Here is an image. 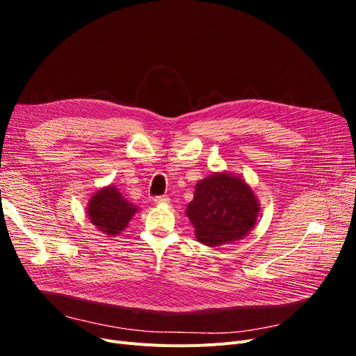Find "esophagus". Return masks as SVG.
Segmentation results:
<instances>
[{"mask_svg": "<svg viewBox=\"0 0 356 356\" xmlns=\"http://www.w3.org/2000/svg\"><path fill=\"white\" fill-rule=\"evenodd\" d=\"M154 203L156 204H166V203H169V197L168 196H157V197H154Z\"/></svg>", "mask_w": 356, "mask_h": 356, "instance_id": "1", "label": "esophagus"}]
</instances>
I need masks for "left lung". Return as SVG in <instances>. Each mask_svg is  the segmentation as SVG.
I'll return each instance as SVG.
<instances>
[{"label":"left lung","mask_w":356,"mask_h":356,"mask_svg":"<svg viewBox=\"0 0 356 356\" xmlns=\"http://www.w3.org/2000/svg\"><path fill=\"white\" fill-rule=\"evenodd\" d=\"M186 215L196 239L211 248L243 239L255 227L260 202L248 182L229 172L200 179Z\"/></svg>","instance_id":"obj_1"}]
</instances>
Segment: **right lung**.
<instances>
[{"label": "right lung", "instance_id": "add662e5", "mask_svg": "<svg viewBox=\"0 0 356 356\" xmlns=\"http://www.w3.org/2000/svg\"><path fill=\"white\" fill-rule=\"evenodd\" d=\"M138 211L136 204L126 200L113 184L96 190L86 208L89 221L108 238L120 234Z\"/></svg>", "mask_w": 356, "mask_h": 356}]
</instances>
